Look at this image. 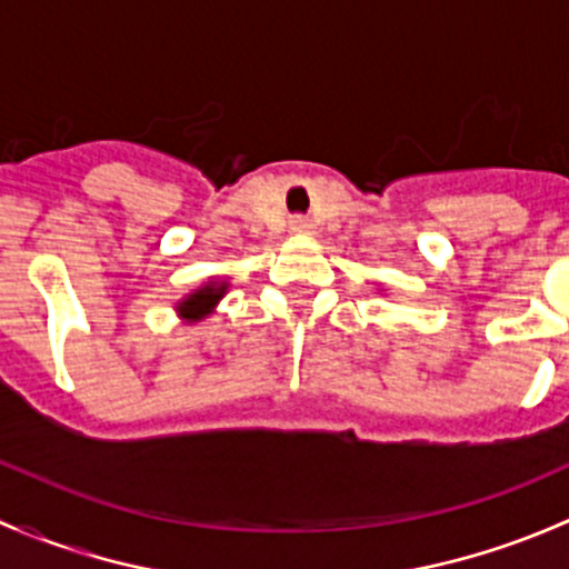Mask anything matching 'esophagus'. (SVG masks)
Wrapping results in <instances>:
<instances>
[{
    "mask_svg": "<svg viewBox=\"0 0 569 569\" xmlns=\"http://www.w3.org/2000/svg\"><path fill=\"white\" fill-rule=\"evenodd\" d=\"M289 228L295 233H311V220H308V217H302V214H297V217H291V222H289Z\"/></svg>",
    "mask_w": 569,
    "mask_h": 569,
    "instance_id": "1",
    "label": "esophagus"
}]
</instances>
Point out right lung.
<instances>
[{
	"mask_svg": "<svg viewBox=\"0 0 569 569\" xmlns=\"http://www.w3.org/2000/svg\"><path fill=\"white\" fill-rule=\"evenodd\" d=\"M226 291H228V283L226 280H206L203 286H200V289H194L192 295L189 297H183L181 302H178V313H181V319H187V321H200L203 317H209L211 311H214L217 308V302L222 300V297H226Z\"/></svg>",
	"mask_w": 569,
	"mask_h": 569,
	"instance_id": "add662e5",
	"label": "right lung"
}]
</instances>
